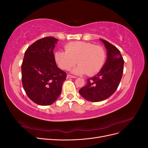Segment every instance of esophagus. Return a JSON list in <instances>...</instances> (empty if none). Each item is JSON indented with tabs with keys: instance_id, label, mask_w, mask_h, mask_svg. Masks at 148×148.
Listing matches in <instances>:
<instances>
[{
	"instance_id": "34e87169",
	"label": "esophagus",
	"mask_w": 148,
	"mask_h": 148,
	"mask_svg": "<svg viewBox=\"0 0 148 148\" xmlns=\"http://www.w3.org/2000/svg\"><path fill=\"white\" fill-rule=\"evenodd\" d=\"M66 78H77V77H75V76L71 75H67Z\"/></svg>"
}]
</instances>
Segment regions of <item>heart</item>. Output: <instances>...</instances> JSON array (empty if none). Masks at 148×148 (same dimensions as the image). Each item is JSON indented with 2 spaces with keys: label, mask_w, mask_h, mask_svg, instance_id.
Listing matches in <instances>:
<instances>
[{
  "label": "heart",
  "mask_w": 148,
  "mask_h": 148,
  "mask_svg": "<svg viewBox=\"0 0 148 148\" xmlns=\"http://www.w3.org/2000/svg\"><path fill=\"white\" fill-rule=\"evenodd\" d=\"M65 51H58L55 53V60L60 69L69 70L76 64H79L72 70L77 75L87 73L91 76L97 73L104 66L106 53L101 46L77 41L66 44Z\"/></svg>",
  "instance_id": "obj_1"
}]
</instances>
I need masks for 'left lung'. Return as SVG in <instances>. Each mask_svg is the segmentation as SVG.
Segmentation results:
<instances>
[{
  "mask_svg": "<svg viewBox=\"0 0 148 148\" xmlns=\"http://www.w3.org/2000/svg\"><path fill=\"white\" fill-rule=\"evenodd\" d=\"M107 49V60L96 75L87 79L86 86L79 90L81 96L88 101L99 102L107 99L117 89L122 79L124 60L115 46L100 39Z\"/></svg>",
  "mask_w": 148,
  "mask_h": 148,
  "instance_id": "1",
  "label": "left lung"
}]
</instances>
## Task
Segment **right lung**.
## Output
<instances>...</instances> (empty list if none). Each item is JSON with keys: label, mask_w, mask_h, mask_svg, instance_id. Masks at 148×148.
Masks as SVG:
<instances>
[{"label": "right lung", "mask_w": 148, "mask_h": 148, "mask_svg": "<svg viewBox=\"0 0 148 148\" xmlns=\"http://www.w3.org/2000/svg\"><path fill=\"white\" fill-rule=\"evenodd\" d=\"M58 40L40 39L26 49L21 65V81L26 95L36 104H52L62 92L66 74L57 66L53 49Z\"/></svg>", "instance_id": "right-lung-1"}]
</instances>
